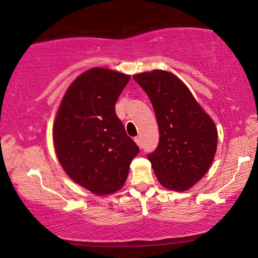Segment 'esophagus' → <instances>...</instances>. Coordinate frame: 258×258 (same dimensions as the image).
<instances>
[{
	"label": "esophagus",
	"mask_w": 258,
	"mask_h": 258,
	"mask_svg": "<svg viewBox=\"0 0 258 258\" xmlns=\"http://www.w3.org/2000/svg\"><path fill=\"white\" fill-rule=\"evenodd\" d=\"M134 141L137 142V145L140 147V148H142V141H141V138L140 137H137L134 139Z\"/></svg>",
	"instance_id": "1"
}]
</instances>
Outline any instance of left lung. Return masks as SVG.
<instances>
[{
	"label": "left lung",
	"mask_w": 258,
	"mask_h": 258,
	"mask_svg": "<svg viewBox=\"0 0 258 258\" xmlns=\"http://www.w3.org/2000/svg\"><path fill=\"white\" fill-rule=\"evenodd\" d=\"M154 107L159 143L148 155L160 184L185 191L202 178L216 152L217 131L189 89L164 71L133 76Z\"/></svg>",
	"instance_id": "obj_1"
}]
</instances>
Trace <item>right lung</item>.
Listing matches in <instances>:
<instances>
[{
	"label": "right lung",
	"mask_w": 258,
	"mask_h": 258,
	"mask_svg": "<svg viewBox=\"0 0 258 258\" xmlns=\"http://www.w3.org/2000/svg\"><path fill=\"white\" fill-rule=\"evenodd\" d=\"M130 78L90 69L69 86L56 113L53 141L60 164L73 181L95 195L119 190L140 151L115 110Z\"/></svg>",
	"instance_id": "1"
}]
</instances>
